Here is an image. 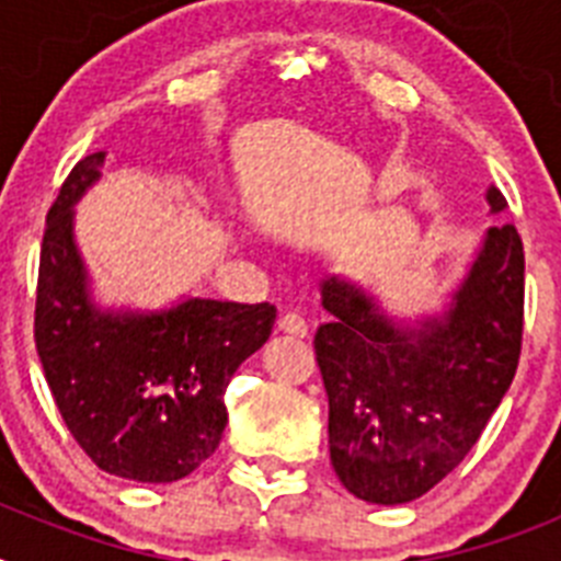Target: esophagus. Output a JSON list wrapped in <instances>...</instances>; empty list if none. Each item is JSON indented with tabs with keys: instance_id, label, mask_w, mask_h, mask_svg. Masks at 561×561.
Masks as SVG:
<instances>
[{
	"instance_id": "esophagus-1",
	"label": "esophagus",
	"mask_w": 561,
	"mask_h": 561,
	"mask_svg": "<svg viewBox=\"0 0 561 561\" xmlns=\"http://www.w3.org/2000/svg\"><path fill=\"white\" fill-rule=\"evenodd\" d=\"M280 329L286 331V334H295V336H304L306 331H309V323H306V317L300 314V311L297 309H289V311H284V314H280Z\"/></svg>"
}]
</instances>
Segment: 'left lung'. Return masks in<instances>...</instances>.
Returning <instances> with one entry per match:
<instances>
[{
	"instance_id": "8db88e82",
	"label": "left lung",
	"mask_w": 561,
	"mask_h": 561,
	"mask_svg": "<svg viewBox=\"0 0 561 561\" xmlns=\"http://www.w3.org/2000/svg\"><path fill=\"white\" fill-rule=\"evenodd\" d=\"M489 213L505 210L497 187ZM331 320L314 354L329 393V449L354 497L399 505L447 478L500 408L523 342L525 255L514 225H492L440 314L408 323L336 275L320 280Z\"/></svg>"
}]
</instances>
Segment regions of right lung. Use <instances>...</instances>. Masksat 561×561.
I'll use <instances>...</instances> for the list:
<instances>
[{"label":"right lung","mask_w":561,"mask_h":561,"mask_svg":"<svg viewBox=\"0 0 561 561\" xmlns=\"http://www.w3.org/2000/svg\"><path fill=\"white\" fill-rule=\"evenodd\" d=\"M106 151L69 171L44 227L36 351L56 408L98 469L173 483L219 447L225 390L272 334V304L185 297L171 309H103L76 244V205Z\"/></svg>","instance_id":"right-lung-1"}]
</instances>
